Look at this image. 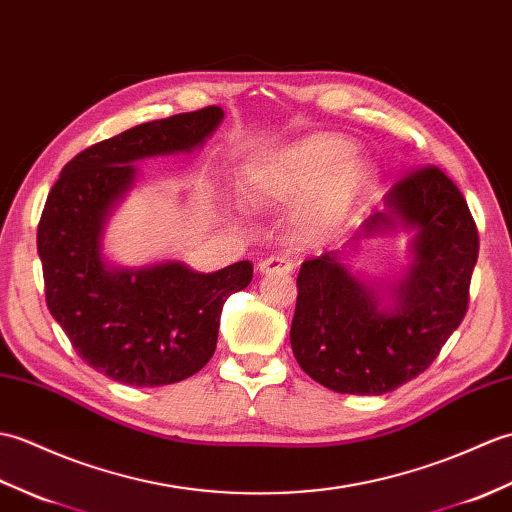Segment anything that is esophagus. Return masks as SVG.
Listing matches in <instances>:
<instances>
[{
  "mask_svg": "<svg viewBox=\"0 0 512 512\" xmlns=\"http://www.w3.org/2000/svg\"><path fill=\"white\" fill-rule=\"evenodd\" d=\"M293 260L287 256H269L265 260L258 263V271L263 276H271V274H291L293 271Z\"/></svg>",
  "mask_w": 512,
  "mask_h": 512,
  "instance_id": "34e87169",
  "label": "esophagus"
}]
</instances>
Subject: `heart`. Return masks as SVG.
<instances>
[{
  "label": "heart",
  "instance_id": "b5f03b06",
  "mask_svg": "<svg viewBox=\"0 0 512 512\" xmlns=\"http://www.w3.org/2000/svg\"><path fill=\"white\" fill-rule=\"evenodd\" d=\"M355 144L337 135H313L247 168L243 192L254 206H278L306 197L295 214L304 234H328L348 219L370 184L366 162L352 160Z\"/></svg>",
  "mask_w": 512,
  "mask_h": 512
}]
</instances>
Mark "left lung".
Listing matches in <instances>:
<instances>
[{"instance_id": "left-lung-1", "label": "left lung", "mask_w": 512, "mask_h": 512, "mask_svg": "<svg viewBox=\"0 0 512 512\" xmlns=\"http://www.w3.org/2000/svg\"><path fill=\"white\" fill-rule=\"evenodd\" d=\"M366 221L379 232L403 221L418 230L416 265L388 313L335 254L304 260L291 322L300 368L342 394H385L425 372L469 309L480 252L478 225L460 188L438 166L407 173Z\"/></svg>"}]
</instances>
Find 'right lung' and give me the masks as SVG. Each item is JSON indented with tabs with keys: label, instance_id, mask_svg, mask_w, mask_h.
Listing matches in <instances>:
<instances>
[{
	"label": "right lung",
	"instance_id": "right-lung-1",
	"mask_svg": "<svg viewBox=\"0 0 512 512\" xmlns=\"http://www.w3.org/2000/svg\"><path fill=\"white\" fill-rule=\"evenodd\" d=\"M221 118L210 105L92 144L45 199L37 230L45 302L78 357L113 381L155 388L192 377L217 348L223 302L252 282L249 260L195 274L181 263L109 269L100 256L102 221L133 184L131 162L190 151Z\"/></svg>",
	"mask_w": 512,
	"mask_h": 512
}]
</instances>
